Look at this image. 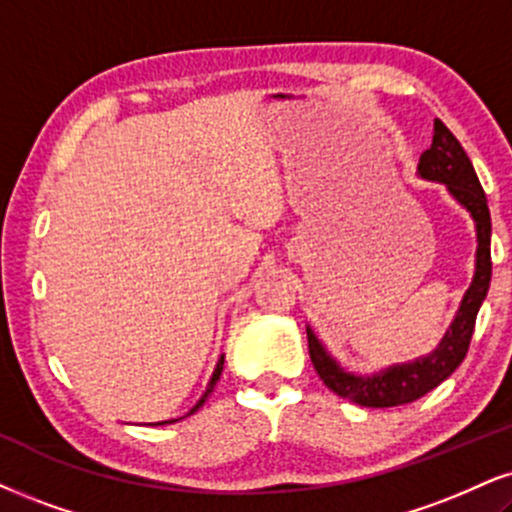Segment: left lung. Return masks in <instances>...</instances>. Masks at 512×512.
<instances>
[{
  "label": "left lung",
  "instance_id": "left-lung-1",
  "mask_svg": "<svg viewBox=\"0 0 512 512\" xmlns=\"http://www.w3.org/2000/svg\"><path fill=\"white\" fill-rule=\"evenodd\" d=\"M418 178L441 182L453 199L458 201L470 218L475 220L477 232V251H475V275H472L470 287L465 289L463 299L453 323L449 325L439 346L427 356L415 358L408 363H396L389 368L372 372V375H358V372L344 370L337 358L325 349L318 334L311 325H306L308 353H311L313 368L318 370L320 380L330 387L334 394L342 399L365 408H391L403 406L427 391L439 387L453 370L463 363L468 353L472 332H475V320L479 306L487 299L491 282V216L484 189L472 168V161L453 137V132L444 123L434 121V135L430 149L422 151L418 163Z\"/></svg>",
  "mask_w": 512,
  "mask_h": 512
}]
</instances>
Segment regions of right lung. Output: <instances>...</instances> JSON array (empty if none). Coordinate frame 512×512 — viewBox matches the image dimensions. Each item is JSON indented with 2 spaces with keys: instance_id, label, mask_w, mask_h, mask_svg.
I'll return each mask as SVG.
<instances>
[{
  "instance_id": "add662e5",
  "label": "right lung",
  "mask_w": 512,
  "mask_h": 512,
  "mask_svg": "<svg viewBox=\"0 0 512 512\" xmlns=\"http://www.w3.org/2000/svg\"><path fill=\"white\" fill-rule=\"evenodd\" d=\"M223 363H225V356H220V358H218V363H216V370H213L211 380H208V387H206V391H204V394H201V399L197 401V406L189 408V413H187V415L197 413V410L206 403L208 396H211V391L216 389V384H218V380H220V372H223ZM187 415H182V418H187ZM182 418H175V420H163V422H149V425H170V422H178V420H182Z\"/></svg>"
}]
</instances>
